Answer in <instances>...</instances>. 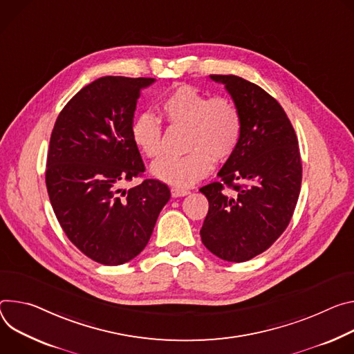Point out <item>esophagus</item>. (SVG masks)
Here are the masks:
<instances>
[{
    "instance_id": "esophagus-1",
    "label": "esophagus",
    "mask_w": 354,
    "mask_h": 354,
    "mask_svg": "<svg viewBox=\"0 0 354 354\" xmlns=\"http://www.w3.org/2000/svg\"><path fill=\"white\" fill-rule=\"evenodd\" d=\"M189 191L188 189H184V188H178V187H173L171 188V195L174 198H178V197H185V195H188Z\"/></svg>"
}]
</instances>
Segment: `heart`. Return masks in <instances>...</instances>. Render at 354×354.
I'll return each instance as SVG.
<instances>
[{"mask_svg":"<svg viewBox=\"0 0 354 354\" xmlns=\"http://www.w3.org/2000/svg\"><path fill=\"white\" fill-rule=\"evenodd\" d=\"M165 120L173 125L187 127L183 156H169L153 165L151 173L159 180L189 187L204 178L212 162L222 163L236 149L242 135V116L229 98L212 97L191 86L173 88L160 102ZM132 140L150 159L165 151L163 129L149 112L138 115L132 122Z\"/></svg>","mask_w":354,"mask_h":354,"instance_id":"heart-1","label":"heart"}]
</instances>
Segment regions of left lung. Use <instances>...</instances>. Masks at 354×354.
<instances>
[{
  "mask_svg": "<svg viewBox=\"0 0 354 354\" xmlns=\"http://www.w3.org/2000/svg\"><path fill=\"white\" fill-rule=\"evenodd\" d=\"M209 77L238 106L242 135L219 181L200 188L209 203L200 234L211 253L242 263L267 250L292 218L302 180L298 139L283 106L261 87L232 74Z\"/></svg>",
  "mask_w": 354,
  "mask_h": 354,
  "instance_id": "left-lung-1",
  "label": "left lung"
}]
</instances>
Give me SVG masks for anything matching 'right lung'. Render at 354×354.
<instances>
[{
    "label": "right lung",
    "instance_id": "1",
    "mask_svg": "<svg viewBox=\"0 0 354 354\" xmlns=\"http://www.w3.org/2000/svg\"><path fill=\"white\" fill-rule=\"evenodd\" d=\"M146 77H101L78 91L59 113L50 136L46 187L70 242L91 260L120 266L147 245L170 189L147 178L124 181L145 165L132 140V122Z\"/></svg>",
    "mask_w": 354,
    "mask_h": 354
}]
</instances>
